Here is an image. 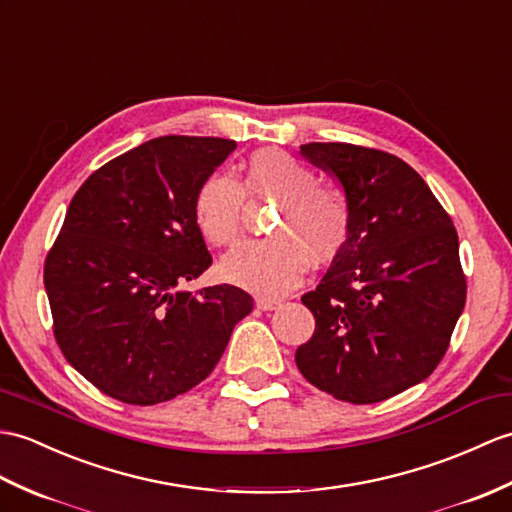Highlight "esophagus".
<instances>
[{
  "instance_id": "esophagus-1",
  "label": "esophagus",
  "mask_w": 512,
  "mask_h": 512,
  "mask_svg": "<svg viewBox=\"0 0 512 512\" xmlns=\"http://www.w3.org/2000/svg\"><path fill=\"white\" fill-rule=\"evenodd\" d=\"M255 305H257V310H261V312H270V310H277V307L281 305V301L268 299V296H257Z\"/></svg>"
}]
</instances>
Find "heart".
Listing matches in <instances>:
<instances>
[{"label": "heart", "mask_w": 512, "mask_h": 512, "mask_svg": "<svg viewBox=\"0 0 512 512\" xmlns=\"http://www.w3.org/2000/svg\"><path fill=\"white\" fill-rule=\"evenodd\" d=\"M244 192L279 202L272 240L237 246L220 264V275L257 294L279 296L299 283L310 259L329 264L349 240L351 205L336 185L283 150H259L244 165L242 185L227 172L200 183L194 216L202 237L213 246H231L242 233Z\"/></svg>", "instance_id": "obj_1"}]
</instances>
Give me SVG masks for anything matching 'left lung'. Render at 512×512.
Returning a JSON list of instances; mask_svg holds the SVG:
<instances>
[{"instance_id":"obj_1","label":"left lung","mask_w":512,"mask_h":512,"mask_svg":"<svg viewBox=\"0 0 512 512\" xmlns=\"http://www.w3.org/2000/svg\"><path fill=\"white\" fill-rule=\"evenodd\" d=\"M338 178L351 231L303 305L314 336L296 349L307 382L340 401L377 403L430 377L467 299L458 233L432 189L395 154L353 144H305Z\"/></svg>"}]
</instances>
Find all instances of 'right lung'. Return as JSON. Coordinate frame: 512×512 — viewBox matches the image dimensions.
<instances>
[{
    "instance_id": "obj_1",
    "label": "right lung",
    "mask_w": 512,
    "mask_h": 512,
    "mask_svg": "<svg viewBox=\"0 0 512 512\" xmlns=\"http://www.w3.org/2000/svg\"><path fill=\"white\" fill-rule=\"evenodd\" d=\"M233 150L220 137L150 139L71 198L43 281L58 347L104 395L133 406L183 395L251 314V294L235 285L181 290L211 266L196 192Z\"/></svg>"
}]
</instances>
